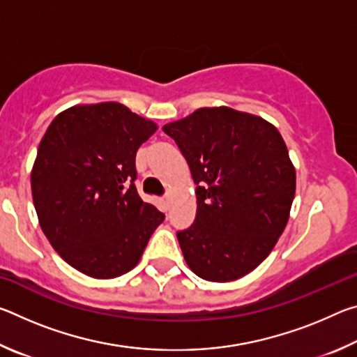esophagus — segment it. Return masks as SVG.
<instances>
[{
	"mask_svg": "<svg viewBox=\"0 0 357 357\" xmlns=\"http://www.w3.org/2000/svg\"><path fill=\"white\" fill-rule=\"evenodd\" d=\"M162 206H164V209H165V211L168 209V206H170V197L162 198Z\"/></svg>",
	"mask_w": 357,
	"mask_h": 357,
	"instance_id": "esophagus-1",
	"label": "esophagus"
}]
</instances>
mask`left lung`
<instances>
[{
  "instance_id": "obj_1",
  "label": "left lung",
  "mask_w": 357,
  "mask_h": 357,
  "mask_svg": "<svg viewBox=\"0 0 357 357\" xmlns=\"http://www.w3.org/2000/svg\"><path fill=\"white\" fill-rule=\"evenodd\" d=\"M162 130L197 184L195 222L178 231L193 274L231 282L261 264L287 227L296 170L280 132L257 114L198 108Z\"/></svg>"
}]
</instances>
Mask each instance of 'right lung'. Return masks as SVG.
Returning a JSON list of instances; mask_svg holds the SVG:
<instances>
[{"mask_svg": "<svg viewBox=\"0 0 357 357\" xmlns=\"http://www.w3.org/2000/svg\"><path fill=\"white\" fill-rule=\"evenodd\" d=\"M157 130L118 102L74 105L42 137L31 192L42 231L66 263L114 279L140 261L165 215L138 195L137 149Z\"/></svg>", "mask_w": 357, "mask_h": 357, "instance_id": "1", "label": "right lung"}]
</instances>
